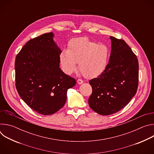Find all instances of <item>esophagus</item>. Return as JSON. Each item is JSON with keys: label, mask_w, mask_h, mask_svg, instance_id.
I'll list each match as a JSON object with an SVG mask.
<instances>
[{"label": "esophagus", "mask_w": 154, "mask_h": 154, "mask_svg": "<svg viewBox=\"0 0 154 154\" xmlns=\"http://www.w3.org/2000/svg\"><path fill=\"white\" fill-rule=\"evenodd\" d=\"M83 83V81L82 80H81V79H78V80H77V83H78V84L80 85V84H82V83Z\"/></svg>", "instance_id": "34e87169"}]
</instances>
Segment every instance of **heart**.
<instances>
[{"instance_id": "b5f03b06", "label": "heart", "mask_w": 154, "mask_h": 154, "mask_svg": "<svg viewBox=\"0 0 154 154\" xmlns=\"http://www.w3.org/2000/svg\"><path fill=\"white\" fill-rule=\"evenodd\" d=\"M109 51L104 45H98L86 37L71 39L68 50L63 49L59 54V61L63 71L71 75L77 69L86 78H96L106 69Z\"/></svg>"}]
</instances>
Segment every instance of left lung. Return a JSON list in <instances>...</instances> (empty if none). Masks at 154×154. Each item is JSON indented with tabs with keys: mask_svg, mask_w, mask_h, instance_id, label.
I'll return each mask as SVG.
<instances>
[{
	"mask_svg": "<svg viewBox=\"0 0 154 154\" xmlns=\"http://www.w3.org/2000/svg\"><path fill=\"white\" fill-rule=\"evenodd\" d=\"M112 51L105 72L89 81L92 94L88 103L102 115L115 113L135 95L138 85L139 64L135 54L122 39L110 36Z\"/></svg>",
	"mask_w": 154,
	"mask_h": 154,
	"instance_id": "obj_1",
	"label": "left lung"
}]
</instances>
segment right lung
Listing matches in <instances>:
<instances>
[{"label": "right lung", "mask_w": 154, "mask_h": 154, "mask_svg": "<svg viewBox=\"0 0 154 154\" xmlns=\"http://www.w3.org/2000/svg\"><path fill=\"white\" fill-rule=\"evenodd\" d=\"M52 32L31 39L16 55V87L21 99L43 115L54 114L67 99V91L76 80L60 68L61 49Z\"/></svg>", "instance_id": "1"}]
</instances>
